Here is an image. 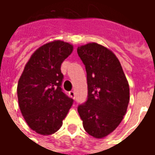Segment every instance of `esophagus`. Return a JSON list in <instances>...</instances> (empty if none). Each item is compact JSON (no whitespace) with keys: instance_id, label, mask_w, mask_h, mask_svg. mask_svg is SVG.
Returning <instances> with one entry per match:
<instances>
[{"instance_id":"1","label":"esophagus","mask_w":155,"mask_h":155,"mask_svg":"<svg viewBox=\"0 0 155 155\" xmlns=\"http://www.w3.org/2000/svg\"><path fill=\"white\" fill-rule=\"evenodd\" d=\"M69 94H70V96L71 98H73V99H75V92L73 91H71L69 92Z\"/></svg>"}]
</instances>
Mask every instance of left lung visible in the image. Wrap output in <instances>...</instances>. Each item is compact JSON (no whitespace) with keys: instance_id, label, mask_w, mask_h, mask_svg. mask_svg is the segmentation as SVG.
Here are the masks:
<instances>
[{"instance_id":"8db88e82","label":"left lung","mask_w":155,"mask_h":155,"mask_svg":"<svg viewBox=\"0 0 155 155\" xmlns=\"http://www.w3.org/2000/svg\"><path fill=\"white\" fill-rule=\"evenodd\" d=\"M85 66L88 95L78 105L85 131L94 138L113 132L126 114L130 87L118 58L107 48L96 43L77 49Z\"/></svg>"}]
</instances>
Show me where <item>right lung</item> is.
Segmentation results:
<instances>
[{
	"instance_id": "add662e5",
	"label": "right lung",
	"mask_w": 155,
	"mask_h": 155,
	"mask_svg": "<svg viewBox=\"0 0 155 155\" xmlns=\"http://www.w3.org/2000/svg\"><path fill=\"white\" fill-rule=\"evenodd\" d=\"M73 46L55 41L42 45L25 64L18 81L20 110L31 130L52 134L62 125L74 100L61 88L64 75L61 67Z\"/></svg>"
}]
</instances>
